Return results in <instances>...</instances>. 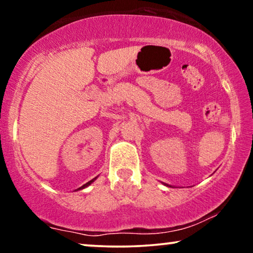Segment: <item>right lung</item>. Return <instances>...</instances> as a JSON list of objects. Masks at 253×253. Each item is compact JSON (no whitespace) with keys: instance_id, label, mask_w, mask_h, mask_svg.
Instances as JSON below:
<instances>
[{"instance_id":"right-lung-1","label":"right lung","mask_w":253,"mask_h":253,"mask_svg":"<svg viewBox=\"0 0 253 253\" xmlns=\"http://www.w3.org/2000/svg\"><path fill=\"white\" fill-rule=\"evenodd\" d=\"M95 178H96V177H95ZM95 178H93V179H91V181H89V182H87V183H86V184H84V185H83V186H82V188H79V189H84V188H86V186H88L89 184H91V183H92L93 181H94V179H95Z\"/></svg>"}]
</instances>
